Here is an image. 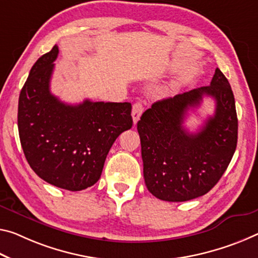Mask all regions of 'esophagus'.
<instances>
[{
  "label": "esophagus",
  "mask_w": 258,
  "mask_h": 258,
  "mask_svg": "<svg viewBox=\"0 0 258 258\" xmlns=\"http://www.w3.org/2000/svg\"><path fill=\"white\" fill-rule=\"evenodd\" d=\"M142 112H144V105H142L141 102H137V103H134L132 108V117H133L134 124H137L138 120L140 119Z\"/></svg>",
  "instance_id": "1"
}]
</instances>
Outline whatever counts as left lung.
<instances>
[{"instance_id":"obj_1","label":"left lung","mask_w":258,"mask_h":258,"mask_svg":"<svg viewBox=\"0 0 258 258\" xmlns=\"http://www.w3.org/2000/svg\"><path fill=\"white\" fill-rule=\"evenodd\" d=\"M203 96L216 102L215 114L199 133L183 127L186 111ZM148 190L167 202L189 201L219 181L238 142V117L230 83L219 69L209 86L155 102L138 121Z\"/></svg>"}]
</instances>
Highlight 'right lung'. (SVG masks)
<instances>
[{
    "label": "right lung",
    "mask_w": 258,
    "mask_h": 258,
    "mask_svg": "<svg viewBox=\"0 0 258 258\" xmlns=\"http://www.w3.org/2000/svg\"><path fill=\"white\" fill-rule=\"evenodd\" d=\"M55 46L36 60L18 102V131L28 164L41 179L78 191L99 180L110 148L133 125L128 102L68 104L50 93Z\"/></svg>",
    "instance_id": "obj_1"
}]
</instances>
